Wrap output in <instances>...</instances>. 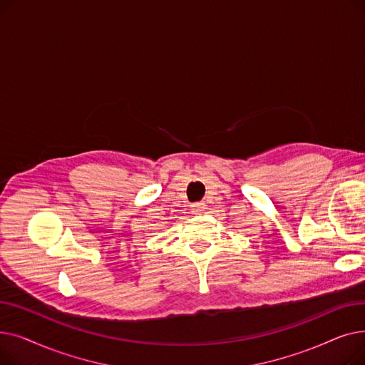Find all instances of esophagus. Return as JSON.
Masks as SVG:
<instances>
[{
    "mask_svg": "<svg viewBox=\"0 0 365 365\" xmlns=\"http://www.w3.org/2000/svg\"><path fill=\"white\" fill-rule=\"evenodd\" d=\"M190 210H192V213L195 215H201L205 212V204L204 202H194L190 205Z\"/></svg>",
    "mask_w": 365,
    "mask_h": 365,
    "instance_id": "esophagus-1",
    "label": "esophagus"
}]
</instances>
